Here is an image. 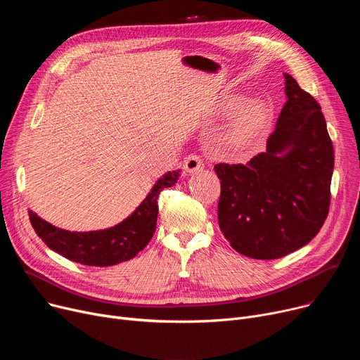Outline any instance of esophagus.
I'll list each match as a JSON object with an SVG mask.
<instances>
[{
    "instance_id": "obj_1",
    "label": "esophagus",
    "mask_w": 360,
    "mask_h": 360,
    "mask_svg": "<svg viewBox=\"0 0 360 360\" xmlns=\"http://www.w3.org/2000/svg\"><path fill=\"white\" fill-rule=\"evenodd\" d=\"M184 169L188 174H197V172H200V170L204 169V163L200 156L190 155V156H186L184 160Z\"/></svg>"
}]
</instances>
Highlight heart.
I'll return each instance as SVG.
<instances>
[{"instance_id":"1","label":"heart","mask_w":360,"mask_h":360,"mask_svg":"<svg viewBox=\"0 0 360 360\" xmlns=\"http://www.w3.org/2000/svg\"><path fill=\"white\" fill-rule=\"evenodd\" d=\"M242 104L240 98H235L226 105V110L233 112ZM241 107V106H240ZM271 121V109L266 101L259 98L250 99L239 108L228 131V140L235 147L251 144Z\"/></svg>"}]
</instances>
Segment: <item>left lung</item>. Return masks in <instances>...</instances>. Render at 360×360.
Returning a JSON list of instances; mask_svg holds the SVG:
<instances>
[{
	"mask_svg": "<svg viewBox=\"0 0 360 360\" xmlns=\"http://www.w3.org/2000/svg\"><path fill=\"white\" fill-rule=\"evenodd\" d=\"M288 101L267 150L247 165L217 163L220 231L239 254L285 257L312 240L328 216L334 148L318 102L289 74Z\"/></svg>",
	"mask_w": 360,
	"mask_h": 360,
	"instance_id": "8db88e82",
	"label": "left lung"
}]
</instances>
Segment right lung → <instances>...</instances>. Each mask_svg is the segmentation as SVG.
<instances>
[{
    "label": "right lung",
    "mask_w": 360,
    "mask_h": 360,
    "mask_svg": "<svg viewBox=\"0 0 360 360\" xmlns=\"http://www.w3.org/2000/svg\"><path fill=\"white\" fill-rule=\"evenodd\" d=\"M181 170L165 174L151 188L136 212L113 228L94 232H70L29 212V219L46 247L83 266L109 267L134 258L153 238L158 221V198L163 188L174 186Z\"/></svg>",
    "instance_id": "right-lung-1"
}]
</instances>
